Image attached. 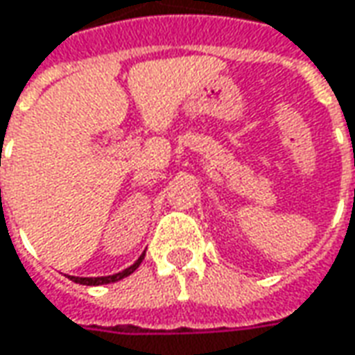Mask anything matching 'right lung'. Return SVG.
Returning <instances> with one entry per match:
<instances>
[{"label": "right lung", "instance_id": "obj_1", "mask_svg": "<svg viewBox=\"0 0 355 355\" xmlns=\"http://www.w3.org/2000/svg\"><path fill=\"white\" fill-rule=\"evenodd\" d=\"M146 257V252L139 257V259L132 264V266H128L126 270H122V272H118V274H112V276H98V278H79V276H67V278L71 279V282H76V284H81V286H105V284H112V282H118V279L126 278L130 276L132 272H136V268L141 264V260Z\"/></svg>", "mask_w": 355, "mask_h": 355}]
</instances>
